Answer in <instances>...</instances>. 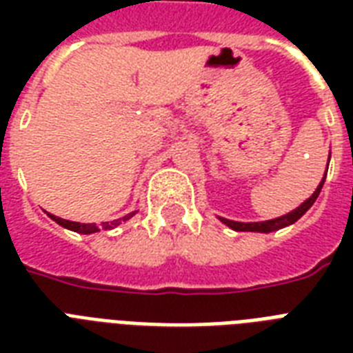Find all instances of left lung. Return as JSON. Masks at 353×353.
<instances>
[{
	"mask_svg": "<svg viewBox=\"0 0 353 353\" xmlns=\"http://www.w3.org/2000/svg\"><path fill=\"white\" fill-rule=\"evenodd\" d=\"M330 163V161H328ZM328 172V170H326ZM324 179H326V174H324L323 181H321V185L317 187V190L312 194V198H307L304 203L301 205V207H296L293 212H290V214H284L280 216V218H274V220H268V221H252V223H241V221H232V220H225V218H220L225 225H229L231 229H234V231H247V232H273V231H279V229H282V227H288L291 225V223H295L299 218H302V216L306 214V210L312 207L313 203H315V199L319 198V194H321V188H323L324 185Z\"/></svg>",
	"mask_w": 353,
	"mask_h": 353,
	"instance_id": "8db88e82",
	"label": "left lung"
}]
</instances>
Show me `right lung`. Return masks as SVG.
I'll return each instance as SVG.
<instances>
[{"label":"right lung","mask_w":353,"mask_h":353,"mask_svg":"<svg viewBox=\"0 0 353 353\" xmlns=\"http://www.w3.org/2000/svg\"><path fill=\"white\" fill-rule=\"evenodd\" d=\"M133 214H135V212L124 216V218H119V220H113V221H108V223H102V229H113V227L121 225V221L130 220ZM49 216H51L52 220L57 221L58 225L65 227V229H71V231H74V232H80V234H91V232L99 231V227H97L95 223H79V221L63 220V218H58V216H52V214H49Z\"/></svg>","instance_id":"1"}]
</instances>
